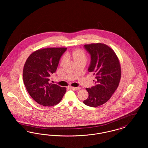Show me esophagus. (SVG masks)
<instances>
[{
  "label": "esophagus",
  "instance_id": "obj_1",
  "mask_svg": "<svg viewBox=\"0 0 148 148\" xmlns=\"http://www.w3.org/2000/svg\"><path fill=\"white\" fill-rule=\"evenodd\" d=\"M72 90H79L80 89V87H73V86H70L69 87Z\"/></svg>",
  "mask_w": 148,
  "mask_h": 148
}]
</instances>
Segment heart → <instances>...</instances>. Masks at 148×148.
<instances>
[{"mask_svg": "<svg viewBox=\"0 0 148 148\" xmlns=\"http://www.w3.org/2000/svg\"><path fill=\"white\" fill-rule=\"evenodd\" d=\"M71 56L74 59V60L77 62L78 61H81V60H84L86 62L87 60V57L84 51L83 50L81 49L74 50L71 53ZM66 59V56H64L62 59L61 63L63 64L65 62V60Z\"/></svg>", "mask_w": 148, "mask_h": 148, "instance_id": "heart-1", "label": "heart"}]
</instances>
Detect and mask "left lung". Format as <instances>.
I'll list each match as a JSON object with an SVG mask.
<instances>
[{
	"label": "left lung",
	"instance_id": "left-lung-1",
	"mask_svg": "<svg viewBox=\"0 0 148 148\" xmlns=\"http://www.w3.org/2000/svg\"><path fill=\"white\" fill-rule=\"evenodd\" d=\"M91 56L88 68L95 75V85L86 88L89 97L83 101L86 106L97 107L107 102L119 84L121 69L119 59L109 46L103 43L84 45Z\"/></svg>",
	"mask_w": 148,
	"mask_h": 148
}]
</instances>
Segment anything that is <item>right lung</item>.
Segmentation results:
<instances>
[{"label":"right lung","mask_w":148,"mask_h":148,"mask_svg":"<svg viewBox=\"0 0 148 148\" xmlns=\"http://www.w3.org/2000/svg\"><path fill=\"white\" fill-rule=\"evenodd\" d=\"M66 48L37 50L27 59L23 68L24 84L30 97L45 106L58 104L66 92L65 87L49 83L50 75L56 72Z\"/></svg>","instance_id":"1"}]
</instances>
